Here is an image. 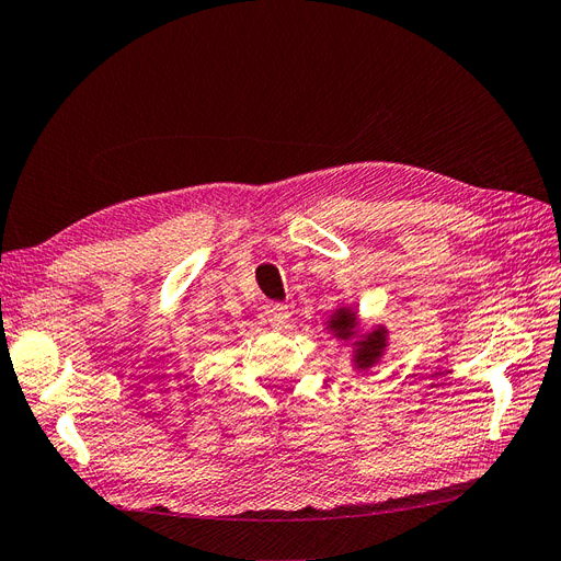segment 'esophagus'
<instances>
[{"label": "esophagus", "mask_w": 561, "mask_h": 561, "mask_svg": "<svg viewBox=\"0 0 561 561\" xmlns=\"http://www.w3.org/2000/svg\"><path fill=\"white\" fill-rule=\"evenodd\" d=\"M290 309L287 307H280V304H271V307H266V320L268 325L274 330H287V325H290Z\"/></svg>", "instance_id": "obj_1"}]
</instances>
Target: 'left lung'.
Returning <instances> with one entry per match:
<instances>
[{
	"label": "left lung",
	"mask_w": 561,
	"mask_h": 561,
	"mask_svg": "<svg viewBox=\"0 0 561 561\" xmlns=\"http://www.w3.org/2000/svg\"><path fill=\"white\" fill-rule=\"evenodd\" d=\"M325 330L336 342H342L351 351V367L355 371H369L377 367L388 351V328L386 325H363L358 309L342 304L325 320Z\"/></svg>",
	"instance_id": "8db88e82"
}]
</instances>
